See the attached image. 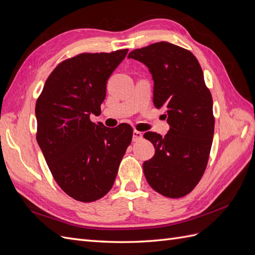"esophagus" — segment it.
Masks as SVG:
<instances>
[{
    "label": "esophagus",
    "mask_w": 255,
    "mask_h": 255,
    "mask_svg": "<svg viewBox=\"0 0 255 255\" xmlns=\"http://www.w3.org/2000/svg\"><path fill=\"white\" fill-rule=\"evenodd\" d=\"M142 133L141 132H139V130H134L133 132V141H138V140H140L141 138H142Z\"/></svg>",
    "instance_id": "obj_1"
}]
</instances>
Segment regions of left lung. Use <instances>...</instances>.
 Returning a JSON list of instances; mask_svg holds the SVG:
<instances>
[{
	"mask_svg": "<svg viewBox=\"0 0 255 255\" xmlns=\"http://www.w3.org/2000/svg\"><path fill=\"white\" fill-rule=\"evenodd\" d=\"M128 58L149 68L154 106L164 107L170 126L164 137L143 135L155 148L154 156L143 163L144 176L158 194L182 198L201 180L214 136L213 98L201 66L190 51L166 41L136 49Z\"/></svg>",
	"mask_w": 255,
	"mask_h": 255,
	"instance_id": "1",
	"label": "left lung"
}]
</instances>
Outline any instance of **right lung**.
Returning <instances> with one entry per match:
<instances>
[{
	"instance_id": "obj_1",
	"label": "right lung",
	"mask_w": 255,
	"mask_h": 255,
	"mask_svg": "<svg viewBox=\"0 0 255 255\" xmlns=\"http://www.w3.org/2000/svg\"><path fill=\"white\" fill-rule=\"evenodd\" d=\"M127 53H82L63 60L37 99V142L58 186L81 202L97 201L112 189L132 141L127 123L110 128L90 120L101 113L107 80Z\"/></svg>"
}]
</instances>
